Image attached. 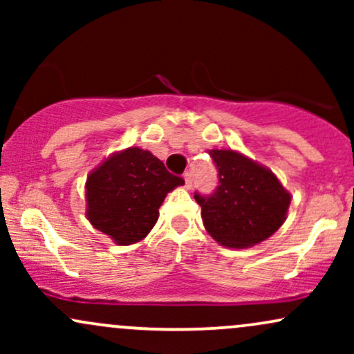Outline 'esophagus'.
<instances>
[{"label": "esophagus", "instance_id": "34e87169", "mask_svg": "<svg viewBox=\"0 0 354 354\" xmlns=\"http://www.w3.org/2000/svg\"><path fill=\"white\" fill-rule=\"evenodd\" d=\"M183 178H185V186L189 189L191 186H193V176H191V173L188 171V173H185V176Z\"/></svg>", "mask_w": 354, "mask_h": 354}]
</instances>
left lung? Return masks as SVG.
<instances>
[{"instance_id": "8db88e82", "label": "left lung", "mask_w": 354, "mask_h": 354, "mask_svg": "<svg viewBox=\"0 0 354 354\" xmlns=\"http://www.w3.org/2000/svg\"><path fill=\"white\" fill-rule=\"evenodd\" d=\"M219 186L194 193L203 225L219 245L250 248L270 238L286 219L291 194L276 174L233 149H211Z\"/></svg>"}]
</instances>
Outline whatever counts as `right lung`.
<instances>
[{"mask_svg": "<svg viewBox=\"0 0 354 354\" xmlns=\"http://www.w3.org/2000/svg\"><path fill=\"white\" fill-rule=\"evenodd\" d=\"M185 180L141 148L113 153L86 180V216L116 245L141 241L156 225L166 194Z\"/></svg>", "mask_w": 354, "mask_h": 354, "instance_id": "obj_1", "label": "right lung"}]
</instances>
